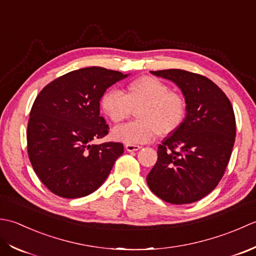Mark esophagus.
<instances>
[{"instance_id":"obj_1","label":"esophagus","mask_w":256,"mask_h":256,"mask_svg":"<svg viewBox=\"0 0 256 256\" xmlns=\"http://www.w3.org/2000/svg\"><path fill=\"white\" fill-rule=\"evenodd\" d=\"M124 148H126V150L127 151H129V152H132V151H137V150H139L140 148V146L139 144H127L126 146H124Z\"/></svg>"}]
</instances>
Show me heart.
Returning a JSON list of instances; mask_svg holds the SVG:
<instances>
[{
  "label": "heart",
  "instance_id": "1",
  "mask_svg": "<svg viewBox=\"0 0 256 256\" xmlns=\"http://www.w3.org/2000/svg\"><path fill=\"white\" fill-rule=\"evenodd\" d=\"M100 107L112 122H122L134 110L138 120L114 128L112 137L124 144H146L156 134L166 137L178 129L184 120L186 102L180 94L156 77L142 76L130 82L124 94L107 90Z\"/></svg>",
  "mask_w": 256,
  "mask_h": 256
}]
</instances>
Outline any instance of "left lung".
Instances as JSON below:
<instances>
[{
    "mask_svg": "<svg viewBox=\"0 0 256 256\" xmlns=\"http://www.w3.org/2000/svg\"><path fill=\"white\" fill-rule=\"evenodd\" d=\"M174 82L184 96L186 116L158 147L147 176L150 190L172 204H188L218 184L236 142V116L226 94L206 76L184 70L151 72Z\"/></svg>",
    "mask_w": 256,
    "mask_h": 256,
    "instance_id": "left-lung-1",
    "label": "left lung"
}]
</instances>
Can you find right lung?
I'll return each instance as SVG.
<instances>
[{"label": "right lung", "mask_w": 256, "mask_h": 256, "mask_svg": "<svg viewBox=\"0 0 256 256\" xmlns=\"http://www.w3.org/2000/svg\"><path fill=\"white\" fill-rule=\"evenodd\" d=\"M128 75L86 67L56 78L36 97L28 124V152L35 174L54 194L75 199L92 194L124 154L120 142L94 144L92 140L105 137L109 129L99 116L100 98Z\"/></svg>", "instance_id": "add662e5"}]
</instances>
